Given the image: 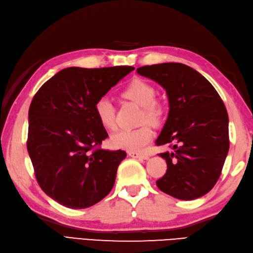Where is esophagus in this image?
I'll return each instance as SVG.
<instances>
[{
	"label": "esophagus",
	"mask_w": 253,
	"mask_h": 253,
	"mask_svg": "<svg viewBox=\"0 0 253 253\" xmlns=\"http://www.w3.org/2000/svg\"><path fill=\"white\" fill-rule=\"evenodd\" d=\"M128 156H131L133 158H138V159H147L148 155L147 154L140 153V152H128Z\"/></svg>",
	"instance_id": "1"
}]
</instances>
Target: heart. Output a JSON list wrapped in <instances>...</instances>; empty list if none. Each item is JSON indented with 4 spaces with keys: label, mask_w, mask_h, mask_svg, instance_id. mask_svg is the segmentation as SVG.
<instances>
[{
    "label": "heart",
    "mask_w": 253,
    "mask_h": 253,
    "mask_svg": "<svg viewBox=\"0 0 253 253\" xmlns=\"http://www.w3.org/2000/svg\"><path fill=\"white\" fill-rule=\"evenodd\" d=\"M156 89L151 83L143 79H134L122 91V96L142 107L141 121H148L158 125L165 115V107L161 100L155 98ZM95 113L100 125L107 130L116 127L115 108L108 97H101L95 104ZM153 131L147 125L136 128L121 130L111 136V145L115 148L128 152H140L152 141Z\"/></svg>",
    "instance_id": "obj_1"
}]
</instances>
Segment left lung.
<instances>
[{"instance_id":"obj_1","label":"left lung","mask_w":253,"mask_h":253,"mask_svg":"<svg viewBox=\"0 0 253 253\" xmlns=\"http://www.w3.org/2000/svg\"><path fill=\"white\" fill-rule=\"evenodd\" d=\"M137 74L166 89L169 113L156 145L167 171L158 179L159 190L179 200H194L213 189L229 149L228 113L213 85L182 63L145 65Z\"/></svg>"}]
</instances>
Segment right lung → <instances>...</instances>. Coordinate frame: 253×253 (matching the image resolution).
<instances>
[{
	"label": "right lung",
	"instance_id": "add662e5",
	"mask_svg": "<svg viewBox=\"0 0 253 253\" xmlns=\"http://www.w3.org/2000/svg\"><path fill=\"white\" fill-rule=\"evenodd\" d=\"M133 70L68 68L33 98L27 149L35 176L42 191L66 208H89L113 188L126 153L101 148L108 133L97 119L95 104Z\"/></svg>",
	"mask_w": 253,
	"mask_h": 253
}]
</instances>
